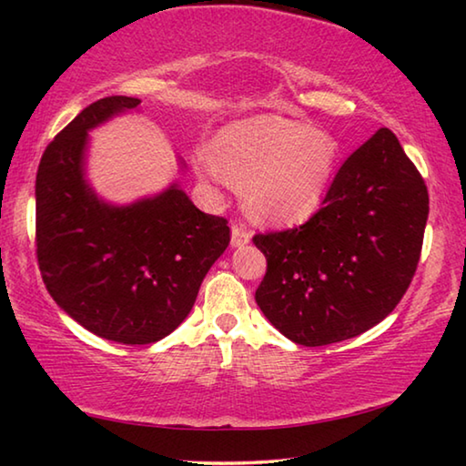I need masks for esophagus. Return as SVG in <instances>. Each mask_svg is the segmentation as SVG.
Here are the masks:
<instances>
[{
	"mask_svg": "<svg viewBox=\"0 0 466 466\" xmlns=\"http://www.w3.org/2000/svg\"><path fill=\"white\" fill-rule=\"evenodd\" d=\"M252 232L242 222H236L232 226V247H244L250 242Z\"/></svg>",
	"mask_w": 466,
	"mask_h": 466,
	"instance_id": "34e87169",
	"label": "esophagus"
}]
</instances>
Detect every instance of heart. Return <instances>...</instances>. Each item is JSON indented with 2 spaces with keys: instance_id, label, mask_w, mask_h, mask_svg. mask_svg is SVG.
<instances>
[{
  "instance_id": "obj_1",
  "label": "heart",
  "mask_w": 466,
  "mask_h": 466,
  "mask_svg": "<svg viewBox=\"0 0 466 466\" xmlns=\"http://www.w3.org/2000/svg\"><path fill=\"white\" fill-rule=\"evenodd\" d=\"M337 164V144L327 133L278 115L234 121L218 133L211 152L197 154L209 180L226 175L244 185L252 218L296 224L319 209Z\"/></svg>"
}]
</instances>
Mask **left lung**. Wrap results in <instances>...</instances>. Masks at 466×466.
<instances>
[{
	"label": "left lung",
	"mask_w": 466,
	"mask_h": 466,
	"mask_svg": "<svg viewBox=\"0 0 466 466\" xmlns=\"http://www.w3.org/2000/svg\"><path fill=\"white\" fill-rule=\"evenodd\" d=\"M428 214L420 170L390 129H378L343 162L309 222L252 236L267 258L258 309L298 345L361 335L405 296Z\"/></svg>",
	"instance_id": "1"
}]
</instances>
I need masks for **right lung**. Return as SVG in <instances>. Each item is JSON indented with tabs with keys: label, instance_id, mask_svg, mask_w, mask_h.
I'll use <instances>...</instances> for the list:
<instances>
[{
	"label": "right lung",
	"instance_id": "1",
	"mask_svg": "<svg viewBox=\"0 0 466 466\" xmlns=\"http://www.w3.org/2000/svg\"><path fill=\"white\" fill-rule=\"evenodd\" d=\"M139 102H92L46 146L36 172L35 240L46 289L90 333L125 345L170 335L230 244L228 219L203 214L177 185L127 208L98 201L86 185L88 131Z\"/></svg>",
	"mask_w": 466,
	"mask_h": 466
}]
</instances>
